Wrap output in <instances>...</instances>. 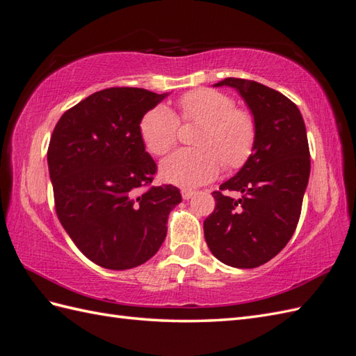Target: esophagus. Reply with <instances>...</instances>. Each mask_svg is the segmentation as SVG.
<instances>
[{"label":"esophagus","instance_id":"34e87169","mask_svg":"<svg viewBox=\"0 0 356 356\" xmlns=\"http://www.w3.org/2000/svg\"><path fill=\"white\" fill-rule=\"evenodd\" d=\"M181 195H183L184 200H191L192 196L195 195L193 191H188V188H183V192H181Z\"/></svg>","mask_w":356,"mask_h":356}]
</instances>
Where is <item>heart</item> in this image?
I'll list each match as a JSON object with an SVG mask.
<instances>
[{
	"mask_svg": "<svg viewBox=\"0 0 356 356\" xmlns=\"http://www.w3.org/2000/svg\"><path fill=\"white\" fill-rule=\"evenodd\" d=\"M183 122L202 123L196 132V147L178 149L160 164L168 183L193 188L209 183L222 169H239L248 161L256 145L254 117L247 109L236 108L225 92L200 88L186 92L178 102ZM140 137L152 155H164L177 143L179 120L165 105H156L141 117Z\"/></svg>",
	"mask_w": 356,
	"mask_h": 356,
	"instance_id": "heart-1",
	"label": "heart"
}]
</instances>
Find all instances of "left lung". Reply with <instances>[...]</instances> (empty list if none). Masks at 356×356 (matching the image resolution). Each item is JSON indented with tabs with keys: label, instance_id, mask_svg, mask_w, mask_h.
<instances>
[{
	"label": "left lung",
	"instance_id": "obj_1",
	"mask_svg": "<svg viewBox=\"0 0 356 356\" xmlns=\"http://www.w3.org/2000/svg\"><path fill=\"white\" fill-rule=\"evenodd\" d=\"M239 91L256 120L248 161L220 184L204 238L220 262L257 268L285 248L294 234L311 172L309 145L297 105L282 92L247 79L227 77L215 86ZM238 191L239 200L223 192Z\"/></svg>",
	"mask_w": 356,
	"mask_h": 356
}]
</instances>
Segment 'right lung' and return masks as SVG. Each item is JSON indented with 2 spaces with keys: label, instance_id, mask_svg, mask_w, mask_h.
Segmentation results:
<instances>
[{
  "label": "right lung",
  "instance_id": "obj_1",
  "mask_svg": "<svg viewBox=\"0 0 356 356\" xmlns=\"http://www.w3.org/2000/svg\"><path fill=\"white\" fill-rule=\"evenodd\" d=\"M168 92L114 86L62 114L47 161L62 227L91 262L129 270L147 262L168 233L179 188L152 186L156 164L138 124Z\"/></svg>",
  "mask_w": 356,
  "mask_h": 356
}]
</instances>
